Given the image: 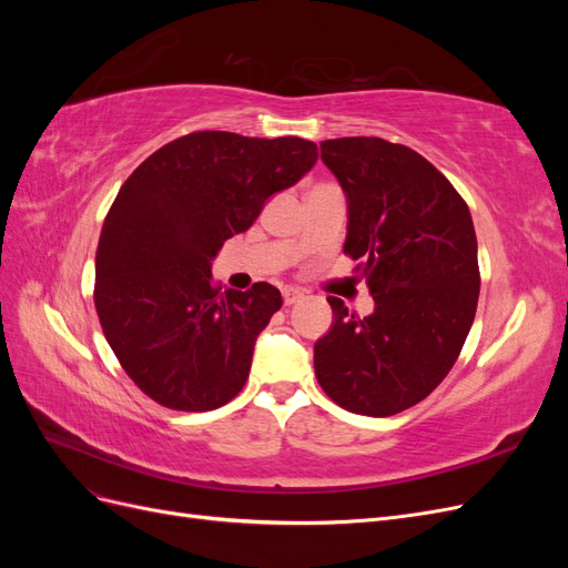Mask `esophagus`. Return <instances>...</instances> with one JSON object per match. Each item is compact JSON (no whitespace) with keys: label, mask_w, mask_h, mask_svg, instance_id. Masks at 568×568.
Listing matches in <instances>:
<instances>
[{"label":"esophagus","mask_w":568,"mask_h":568,"mask_svg":"<svg viewBox=\"0 0 568 568\" xmlns=\"http://www.w3.org/2000/svg\"><path fill=\"white\" fill-rule=\"evenodd\" d=\"M282 298H284V305H294L303 298V291L296 288V286H284L282 288Z\"/></svg>","instance_id":"34e87169"}]
</instances>
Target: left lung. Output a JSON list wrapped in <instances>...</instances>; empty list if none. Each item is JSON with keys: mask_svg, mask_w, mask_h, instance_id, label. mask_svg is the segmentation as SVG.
<instances>
[{"mask_svg": "<svg viewBox=\"0 0 568 568\" xmlns=\"http://www.w3.org/2000/svg\"><path fill=\"white\" fill-rule=\"evenodd\" d=\"M320 146L348 201L343 253L363 261L374 313L357 317L329 296L334 322L315 343V376L343 409L398 415L448 376L471 329L480 288L471 213L403 144L341 136Z\"/></svg>", "mask_w": 568, "mask_h": 568, "instance_id": "1", "label": "left lung"}]
</instances>
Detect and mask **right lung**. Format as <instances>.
Returning a JSON list of instances; mask_svg holds the SVG:
<instances>
[{"label": "right lung", "mask_w": 568, "mask_h": 568, "mask_svg": "<svg viewBox=\"0 0 568 568\" xmlns=\"http://www.w3.org/2000/svg\"><path fill=\"white\" fill-rule=\"evenodd\" d=\"M317 161L301 136L192 132L134 170L104 220L94 305L130 379L182 412L230 403L244 388L255 338L282 307L280 288L213 286V261L270 196Z\"/></svg>", "instance_id": "add662e5"}]
</instances>
